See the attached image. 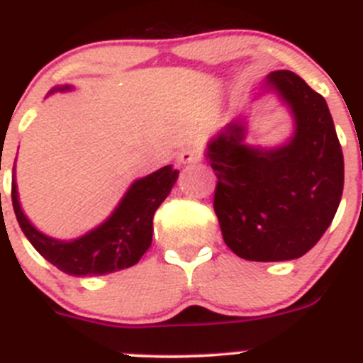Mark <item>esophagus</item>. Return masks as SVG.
<instances>
[{
  "instance_id": "esophagus-1",
  "label": "esophagus",
  "mask_w": 363,
  "mask_h": 363,
  "mask_svg": "<svg viewBox=\"0 0 363 363\" xmlns=\"http://www.w3.org/2000/svg\"><path fill=\"white\" fill-rule=\"evenodd\" d=\"M201 161V154H199L197 148L193 147H184L179 154V164H191V162Z\"/></svg>"
}]
</instances>
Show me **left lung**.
<instances>
[{"label":"left lung","instance_id":"1","mask_svg":"<svg viewBox=\"0 0 363 363\" xmlns=\"http://www.w3.org/2000/svg\"><path fill=\"white\" fill-rule=\"evenodd\" d=\"M294 118V132L272 148L245 143L243 118L206 147L216 179L215 213L223 242L249 262L304 256L330 228L344 189V155L328 104L299 74H267Z\"/></svg>","mask_w":363,"mask_h":363}]
</instances>
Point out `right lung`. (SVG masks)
<instances>
[{
    "label": "right lung",
    "mask_w": 363,
    "mask_h": 363,
    "mask_svg": "<svg viewBox=\"0 0 363 363\" xmlns=\"http://www.w3.org/2000/svg\"><path fill=\"white\" fill-rule=\"evenodd\" d=\"M73 86H55L48 94L71 91ZM174 166H162L147 177L135 179L114 211L100 225L73 240L44 235L25 215L19 202L16 168L12 179V206L19 228L37 252L69 276H104L128 269L140 262L152 245L154 213L177 182Z\"/></svg>",
    "instance_id": "1"
}]
</instances>
